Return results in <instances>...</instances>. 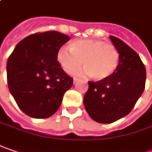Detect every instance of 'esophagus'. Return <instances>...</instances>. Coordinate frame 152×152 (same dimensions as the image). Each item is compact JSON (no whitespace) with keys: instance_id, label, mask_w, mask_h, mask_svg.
<instances>
[{"instance_id":"1","label":"esophagus","mask_w":152,"mask_h":152,"mask_svg":"<svg viewBox=\"0 0 152 152\" xmlns=\"http://www.w3.org/2000/svg\"><path fill=\"white\" fill-rule=\"evenodd\" d=\"M78 81V79H77V78H74V80H73V82H74V83H76V81Z\"/></svg>"}]
</instances>
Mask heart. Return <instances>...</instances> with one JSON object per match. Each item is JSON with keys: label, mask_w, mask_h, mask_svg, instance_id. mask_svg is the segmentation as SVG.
Listing matches in <instances>:
<instances>
[{"label": "heart", "mask_w": 152, "mask_h": 152, "mask_svg": "<svg viewBox=\"0 0 152 152\" xmlns=\"http://www.w3.org/2000/svg\"><path fill=\"white\" fill-rule=\"evenodd\" d=\"M56 59L68 74L78 69L83 61L85 68L80 74L91 76L95 81H102L112 76L117 69L119 52L113 45L102 40L80 39L72 42L70 49L61 47Z\"/></svg>", "instance_id": "b5f03b06"}]
</instances>
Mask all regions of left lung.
Instances as JSON below:
<instances>
[{"label": "left lung", "instance_id": "obj_1", "mask_svg": "<svg viewBox=\"0 0 152 152\" xmlns=\"http://www.w3.org/2000/svg\"><path fill=\"white\" fill-rule=\"evenodd\" d=\"M119 52V63L108 78L88 81L84 106L96 122L110 124L126 116L134 107L145 86L146 72L138 54L116 37L109 36Z\"/></svg>", "mask_w": 152, "mask_h": 152}]
</instances>
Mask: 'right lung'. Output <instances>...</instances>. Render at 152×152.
I'll use <instances>...</instances> for the list:
<instances>
[{"label": "right lung", "instance_id": "right-lung-1", "mask_svg": "<svg viewBox=\"0 0 152 152\" xmlns=\"http://www.w3.org/2000/svg\"><path fill=\"white\" fill-rule=\"evenodd\" d=\"M70 39L56 31L31 34L19 42L8 58L9 91L20 109L32 118L53 115L73 84V78L56 59L58 50Z\"/></svg>", "mask_w": 152, "mask_h": 152}]
</instances>
